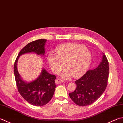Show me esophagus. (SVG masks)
<instances>
[{
	"mask_svg": "<svg viewBox=\"0 0 123 123\" xmlns=\"http://www.w3.org/2000/svg\"><path fill=\"white\" fill-rule=\"evenodd\" d=\"M64 82V81L62 80V79H56V80H55V83L56 84H60V83H63Z\"/></svg>",
	"mask_w": 123,
	"mask_h": 123,
	"instance_id": "34e87169",
	"label": "esophagus"
}]
</instances>
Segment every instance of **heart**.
<instances>
[{
  "mask_svg": "<svg viewBox=\"0 0 123 123\" xmlns=\"http://www.w3.org/2000/svg\"><path fill=\"white\" fill-rule=\"evenodd\" d=\"M56 53H50L48 63L54 73H59L64 68L68 69L62 74V77L68 79L74 75L77 78L86 73L90 66L92 54L85 45L77 43L64 44L57 48Z\"/></svg>",
  "mask_w": 123,
  "mask_h": 123,
  "instance_id": "obj_1",
  "label": "heart"
}]
</instances>
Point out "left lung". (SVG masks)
I'll return each instance as SVG.
<instances>
[{
	"label": "left lung",
	"instance_id": "obj_1",
	"mask_svg": "<svg viewBox=\"0 0 123 123\" xmlns=\"http://www.w3.org/2000/svg\"><path fill=\"white\" fill-rule=\"evenodd\" d=\"M102 61L94 70L86 72L75 81L76 90L69 93L71 99L79 106L90 105L97 100L107 86L109 76V63L103 53Z\"/></svg>",
	"mask_w": 123,
	"mask_h": 123
}]
</instances>
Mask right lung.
<instances>
[{
    "mask_svg": "<svg viewBox=\"0 0 123 123\" xmlns=\"http://www.w3.org/2000/svg\"><path fill=\"white\" fill-rule=\"evenodd\" d=\"M46 41V39H38L29 43L19 53L14 66V75L19 93L28 102L38 107L46 105L52 99L56 87L55 83L56 76L49 73L43 68L37 78L27 82L21 78L18 70L17 63L19 57L23 54L33 53L44 56Z\"/></svg>",
    "mask_w": 123,
    "mask_h": 123,
    "instance_id": "obj_1",
    "label": "right lung"
}]
</instances>
